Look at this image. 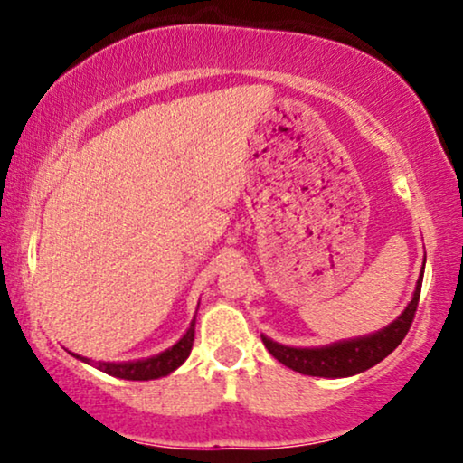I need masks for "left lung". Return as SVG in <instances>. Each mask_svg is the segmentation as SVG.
I'll use <instances>...</instances> for the list:
<instances>
[{
  "label": "left lung",
  "instance_id": "left-lung-1",
  "mask_svg": "<svg viewBox=\"0 0 463 463\" xmlns=\"http://www.w3.org/2000/svg\"><path fill=\"white\" fill-rule=\"evenodd\" d=\"M423 265H426V259H423ZM421 282L423 268L420 280L415 284V293L411 297L409 306L404 307V312L398 316L396 320H392L388 326L379 328V331L371 335L335 341V344L320 347L282 345L274 339L265 337V335H261V339L278 363H282L284 366H288V369H293L297 373H303V375L326 379L358 375V373L382 363L385 356H390V354L401 345L404 335L409 333L411 322L415 318V309L417 303H420L421 293Z\"/></svg>",
  "mask_w": 463,
  "mask_h": 463
}]
</instances>
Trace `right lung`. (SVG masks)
Instances as JSON below:
<instances>
[{"mask_svg":"<svg viewBox=\"0 0 463 463\" xmlns=\"http://www.w3.org/2000/svg\"><path fill=\"white\" fill-rule=\"evenodd\" d=\"M194 337H195V316L185 335H183L173 347L156 354V356H149L143 360H128V363H103V360L94 363L90 358L78 356V354H73V356L80 358L81 363L97 366L99 371H103L111 377L130 379V382H149V379L166 377L173 371L179 369V366L189 358V352H192V345H194Z\"/></svg>","mask_w":463,"mask_h":463,"instance_id":"1","label":"right lung"}]
</instances>
